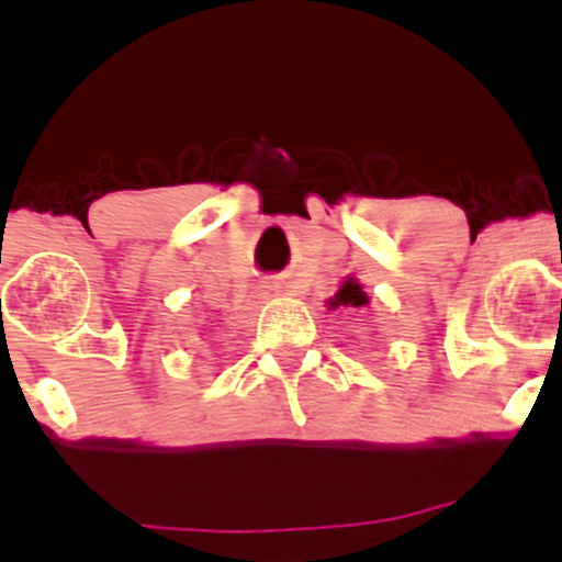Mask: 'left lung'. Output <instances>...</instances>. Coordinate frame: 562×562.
<instances>
[{
	"label": "left lung",
	"instance_id": "8db88e82",
	"mask_svg": "<svg viewBox=\"0 0 562 562\" xmlns=\"http://www.w3.org/2000/svg\"><path fill=\"white\" fill-rule=\"evenodd\" d=\"M367 295L362 293V288L357 282H346L344 288L338 290L335 301H330V306H364Z\"/></svg>",
	"mask_w": 562,
	"mask_h": 562
}]
</instances>
